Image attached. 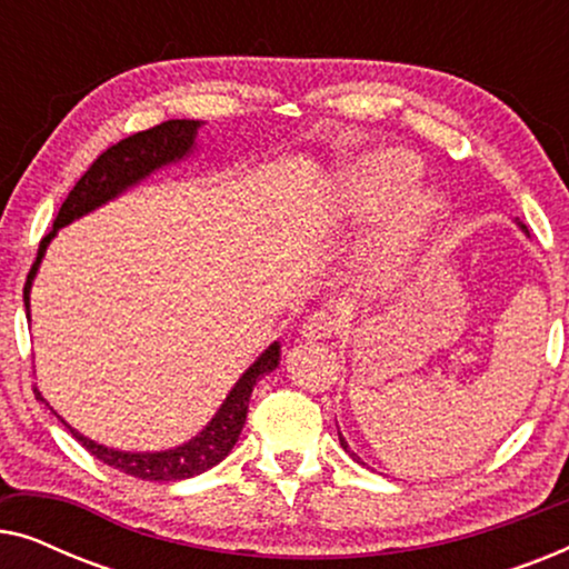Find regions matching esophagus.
<instances>
[{
    "mask_svg": "<svg viewBox=\"0 0 569 569\" xmlns=\"http://www.w3.org/2000/svg\"><path fill=\"white\" fill-rule=\"evenodd\" d=\"M341 329V318L329 310H313L300 326V333L306 339H329Z\"/></svg>",
    "mask_w": 569,
    "mask_h": 569,
    "instance_id": "esophagus-1",
    "label": "esophagus"
}]
</instances>
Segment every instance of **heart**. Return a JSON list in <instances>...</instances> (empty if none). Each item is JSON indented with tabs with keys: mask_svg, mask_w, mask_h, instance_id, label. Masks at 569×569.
Instances as JSON below:
<instances>
[{
	"mask_svg": "<svg viewBox=\"0 0 569 569\" xmlns=\"http://www.w3.org/2000/svg\"><path fill=\"white\" fill-rule=\"evenodd\" d=\"M419 178V160L403 150H378L355 162L341 181L337 209L347 222H370L386 212ZM438 197L430 191H411L388 217L370 251V269L391 274L411 248L425 238L438 217Z\"/></svg>",
	"mask_w": 569,
	"mask_h": 569,
	"instance_id": "heart-1",
	"label": "heart"
}]
</instances>
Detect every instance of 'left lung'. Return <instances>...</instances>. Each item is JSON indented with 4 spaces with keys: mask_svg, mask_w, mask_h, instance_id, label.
<instances>
[{
    "mask_svg": "<svg viewBox=\"0 0 569 569\" xmlns=\"http://www.w3.org/2000/svg\"><path fill=\"white\" fill-rule=\"evenodd\" d=\"M339 442H341V448H345V450H347V453H349V456H352L357 463H362V461H360V456H357V453H352V450H349V446H347V440H345V438H341V435H339Z\"/></svg>",
    "mask_w": 569,
    "mask_h": 569,
    "instance_id": "1",
    "label": "left lung"
}]
</instances>
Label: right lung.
Here are the masks:
<instances>
[{
	"mask_svg": "<svg viewBox=\"0 0 569 569\" xmlns=\"http://www.w3.org/2000/svg\"><path fill=\"white\" fill-rule=\"evenodd\" d=\"M201 121L193 119H170L162 121L158 127L137 131L121 142L108 147L106 152H100L92 166L88 168L80 181L74 183V189L69 191V197L61 204L57 220H53V230L41 240L38 246V256L33 267L28 271L26 290H22V298H26V310L30 316V284H33V277L38 271V263H41L46 246L49 240L57 236L59 228H64L77 217L92 212V209L106 204L108 199L119 197L123 189L142 181L144 176H150L152 170H158L168 162H176L186 158L193 147V137H197V129ZM279 365V345L274 341L267 352H263L259 360H256L251 368H248L236 388L228 393V399L220 407V411L212 417L204 430H201L197 438L183 442L173 450H162V453H123V450H113L106 446H98L96 440H88L84 435L74 432L64 419L61 425L67 427L69 432L74 435L77 442H82V448L88 450L90 456H96L98 461H103L113 469L134 479H147V481H178L197 477V473H204L222 461L224 456L230 453L232 446L238 442V435L246 425L248 415V401H251V391L259 380L271 372ZM36 391V388H33ZM36 399L43 401V396L36 391Z\"/></svg>",
	"mask_w": 569,
	"mask_h": 569,
	"instance_id": "right-lung-1",
	"label": "right lung"
}]
</instances>
